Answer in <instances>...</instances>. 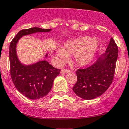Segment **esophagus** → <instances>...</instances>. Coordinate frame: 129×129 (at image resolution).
<instances>
[{
    "label": "esophagus",
    "mask_w": 129,
    "mask_h": 129,
    "mask_svg": "<svg viewBox=\"0 0 129 129\" xmlns=\"http://www.w3.org/2000/svg\"><path fill=\"white\" fill-rule=\"evenodd\" d=\"M70 72V71L68 69H63L61 70L60 73L61 74H67V73Z\"/></svg>",
    "instance_id": "obj_1"
}]
</instances>
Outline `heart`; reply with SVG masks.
Segmentation results:
<instances>
[{"mask_svg": "<svg viewBox=\"0 0 129 129\" xmlns=\"http://www.w3.org/2000/svg\"><path fill=\"white\" fill-rule=\"evenodd\" d=\"M99 46V42L97 39L82 36L66 42L63 49H57L56 55L58 62L62 63L68 59L69 55H74L77 64L85 67L93 60Z\"/></svg>", "mask_w": 129, "mask_h": 129, "instance_id": "obj_1", "label": "heart"}]
</instances>
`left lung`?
<instances>
[{
    "mask_svg": "<svg viewBox=\"0 0 129 129\" xmlns=\"http://www.w3.org/2000/svg\"><path fill=\"white\" fill-rule=\"evenodd\" d=\"M117 57L118 47L112 37L105 52L92 66L77 71V81L73 87L75 94L85 100L102 95L112 82Z\"/></svg>",
    "mask_w": 129,
    "mask_h": 129,
    "instance_id": "8db88e82",
    "label": "left lung"
}]
</instances>
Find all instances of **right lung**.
Instances as JSON below:
<instances>
[{
	"mask_svg": "<svg viewBox=\"0 0 129 129\" xmlns=\"http://www.w3.org/2000/svg\"><path fill=\"white\" fill-rule=\"evenodd\" d=\"M52 29L32 27L18 32L10 42L9 47L10 72L12 80L19 92L32 100L42 98L47 95L52 87L54 79L60 70L54 68L45 59L34 63L25 65L22 63L17 53V45L22 37L39 32H49Z\"/></svg>",
	"mask_w": 129,
	"mask_h": 129,
	"instance_id": "obj_1",
	"label": "right lung"
}]
</instances>
